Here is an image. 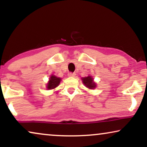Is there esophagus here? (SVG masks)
Returning a JSON list of instances; mask_svg holds the SVG:
<instances>
[{"instance_id": "34e87169", "label": "esophagus", "mask_w": 147, "mask_h": 147, "mask_svg": "<svg viewBox=\"0 0 147 147\" xmlns=\"http://www.w3.org/2000/svg\"><path fill=\"white\" fill-rule=\"evenodd\" d=\"M67 76H69V77H74V76H76V74L72 73V72H69V73L67 74Z\"/></svg>"}]
</instances>
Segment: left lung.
Instances as JSON below:
<instances>
[{"label": "left lung", "mask_w": 147, "mask_h": 147, "mask_svg": "<svg viewBox=\"0 0 147 147\" xmlns=\"http://www.w3.org/2000/svg\"><path fill=\"white\" fill-rule=\"evenodd\" d=\"M82 82H83L84 85L90 89H94L96 88V84L94 82V80L91 76L83 78H82Z\"/></svg>", "instance_id": "8db88e82"}]
</instances>
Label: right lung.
Segmentation results:
<instances>
[{"instance_id":"1","label":"right lung","mask_w":147,"mask_h":147,"mask_svg":"<svg viewBox=\"0 0 147 147\" xmlns=\"http://www.w3.org/2000/svg\"><path fill=\"white\" fill-rule=\"evenodd\" d=\"M60 81H61V78L56 77L55 76H51L50 77L49 83L47 84V88L49 90L54 89V88H55L59 85Z\"/></svg>"}]
</instances>
